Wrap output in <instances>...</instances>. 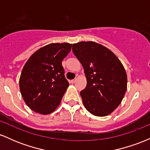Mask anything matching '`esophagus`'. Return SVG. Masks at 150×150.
<instances>
[{
    "label": "esophagus",
    "instance_id": "obj_1",
    "mask_svg": "<svg viewBox=\"0 0 150 150\" xmlns=\"http://www.w3.org/2000/svg\"><path fill=\"white\" fill-rule=\"evenodd\" d=\"M76 80H77V79L75 78V79H73V80H70V82H71V83H75V82L76 81Z\"/></svg>",
    "mask_w": 150,
    "mask_h": 150
}]
</instances>
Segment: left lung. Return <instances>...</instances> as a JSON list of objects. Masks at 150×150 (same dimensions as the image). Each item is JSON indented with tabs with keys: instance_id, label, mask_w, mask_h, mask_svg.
<instances>
[{
	"instance_id": "8db88e82",
	"label": "left lung",
	"mask_w": 150,
	"mask_h": 150,
	"mask_svg": "<svg viewBox=\"0 0 150 150\" xmlns=\"http://www.w3.org/2000/svg\"><path fill=\"white\" fill-rule=\"evenodd\" d=\"M73 52L85 70L87 86L80 92L86 109L97 116L113 112L127 89V75L116 55L93 42L73 44Z\"/></svg>"
}]
</instances>
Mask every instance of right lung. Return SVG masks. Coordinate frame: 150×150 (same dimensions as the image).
I'll return each mask as SVG.
<instances>
[{
    "mask_svg": "<svg viewBox=\"0 0 150 150\" xmlns=\"http://www.w3.org/2000/svg\"><path fill=\"white\" fill-rule=\"evenodd\" d=\"M71 47L68 43L48 44L25 63L20 78V92L26 104L35 112L49 114L61 103L69 86L62 61Z\"/></svg>",
    "mask_w": 150,
    "mask_h": 150,
    "instance_id": "obj_1",
    "label": "right lung"
}]
</instances>
